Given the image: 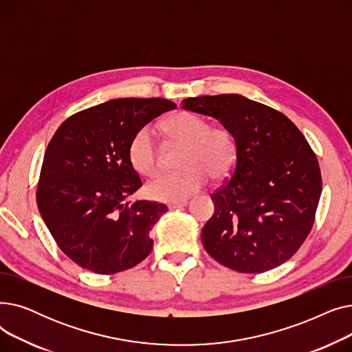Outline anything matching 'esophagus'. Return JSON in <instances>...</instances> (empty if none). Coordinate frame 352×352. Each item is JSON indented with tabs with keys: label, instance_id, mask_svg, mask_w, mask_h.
<instances>
[{
	"label": "esophagus",
	"instance_id": "34e87169",
	"mask_svg": "<svg viewBox=\"0 0 352 352\" xmlns=\"http://www.w3.org/2000/svg\"><path fill=\"white\" fill-rule=\"evenodd\" d=\"M188 204V202L184 199V201H178V202H170L168 204V208L170 210H177V208H182V207H186Z\"/></svg>",
	"mask_w": 352,
	"mask_h": 352
}]
</instances>
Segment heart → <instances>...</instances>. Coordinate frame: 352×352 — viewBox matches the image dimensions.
<instances>
[{
	"label": "heart",
	"instance_id": "obj_1",
	"mask_svg": "<svg viewBox=\"0 0 352 352\" xmlns=\"http://www.w3.org/2000/svg\"><path fill=\"white\" fill-rule=\"evenodd\" d=\"M162 131L171 142L182 144L177 171L161 173L145 186L146 195L162 202L184 201L208 181L228 177L235 165L236 148L232 134L224 126H210L207 118L181 111L166 118ZM133 168L141 175H153L158 168V150L153 129L142 126L128 146Z\"/></svg>",
	"mask_w": 352,
	"mask_h": 352
}]
</instances>
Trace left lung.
Here are the masks:
<instances>
[{
    "instance_id": "left-lung-1",
    "label": "left lung",
    "mask_w": 352,
    "mask_h": 352,
    "mask_svg": "<svg viewBox=\"0 0 352 352\" xmlns=\"http://www.w3.org/2000/svg\"><path fill=\"white\" fill-rule=\"evenodd\" d=\"M182 108L215 118L232 134L234 173L211 199L201 239L215 261L258 274L281 265L309 234L322 181L316 154L278 111L238 94L182 100Z\"/></svg>"
}]
</instances>
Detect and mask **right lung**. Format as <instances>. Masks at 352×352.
Returning <instances> with one entry per match:
<instances>
[{
	"mask_svg": "<svg viewBox=\"0 0 352 352\" xmlns=\"http://www.w3.org/2000/svg\"><path fill=\"white\" fill-rule=\"evenodd\" d=\"M164 98H117L67 118L51 138L36 204L61 251L96 274L133 268L153 250L164 204L131 202L141 186L128 146L140 128L174 109Z\"/></svg>",
	"mask_w": 352,
	"mask_h": 352,
	"instance_id": "right-lung-1",
	"label": "right lung"
}]
</instances>
